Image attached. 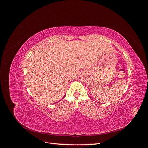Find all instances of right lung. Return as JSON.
I'll return each instance as SVG.
<instances>
[{"label": "right lung", "instance_id": "obj_1", "mask_svg": "<svg viewBox=\"0 0 148 148\" xmlns=\"http://www.w3.org/2000/svg\"><path fill=\"white\" fill-rule=\"evenodd\" d=\"M65 96H64V97H65Z\"/></svg>", "mask_w": 148, "mask_h": 148}]
</instances>
